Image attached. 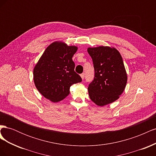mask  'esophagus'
Masks as SVG:
<instances>
[{"label":"esophagus","instance_id":"34e87169","mask_svg":"<svg viewBox=\"0 0 156 156\" xmlns=\"http://www.w3.org/2000/svg\"><path fill=\"white\" fill-rule=\"evenodd\" d=\"M81 75V77L82 78V79H83L84 78V73H81V75Z\"/></svg>","mask_w":156,"mask_h":156}]
</instances>
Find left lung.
Masks as SVG:
<instances>
[{"mask_svg":"<svg viewBox=\"0 0 156 156\" xmlns=\"http://www.w3.org/2000/svg\"><path fill=\"white\" fill-rule=\"evenodd\" d=\"M95 76L88 91L90 100L103 107L115 101L124 92L127 81L126 68L119 51L108 46L88 48Z\"/></svg>","mask_w":156,"mask_h":156,"instance_id":"left-lung-1","label":"left lung"}]
</instances>
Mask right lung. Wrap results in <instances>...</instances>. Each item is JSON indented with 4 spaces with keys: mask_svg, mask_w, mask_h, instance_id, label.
<instances>
[{
    "mask_svg": "<svg viewBox=\"0 0 156 156\" xmlns=\"http://www.w3.org/2000/svg\"><path fill=\"white\" fill-rule=\"evenodd\" d=\"M78 48L56 41L46 48L33 71L34 83L37 90L53 103L62 101L69 94L70 87L81 82L75 72L72 60Z\"/></svg>",
    "mask_w": 156,
    "mask_h": 156,
    "instance_id": "1",
    "label": "right lung"
}]
</instances>
